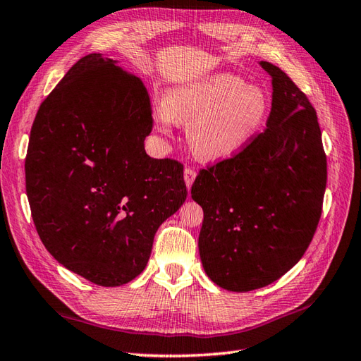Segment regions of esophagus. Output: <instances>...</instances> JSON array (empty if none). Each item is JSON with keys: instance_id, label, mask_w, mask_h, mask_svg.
Here are the masks:
<instances>
[{"instance_id": "obj_1", "label": "esophagus", "mask_w": 361, "mask_h": 361, "mask_svg": "<svg viewBox=\"0 0 361 361\" xmlns=\"http://www.w3.org/2000/svg\"><path fill=\"white\" fill-rule=\"evenodd\" d=\"M183 179H185L187 187L191 188L192 182H195V179H196V171H195V169H190V166H187L185 171H183Z\"/></svg>"}]
</instances>
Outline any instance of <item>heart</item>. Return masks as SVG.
<instances>
[{"label":"heart","mask_w":361,"mask_h":361,"mask_svg":"<svg viewBox=\"0 0 361 361\" xmlns=\"http://www.w3.org/2000/svg\"><path fill=\"white\" fill-rule=\"evenodd\" d=\"M269 98L257 85L231 73H214L176 87L154 113V124L169 135L176 121H187V137L204 159H228L245 150L265 127Z\"/></svg>","instance_id":"obj_1"}]
</instances>
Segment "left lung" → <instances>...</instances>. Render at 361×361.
<instances>
[{
  "label": "left lung",
  "mask_w": 361,
  "mask_h": 361,
  "mask_svg": "<svg viewBox=\"0 0 361 361\" xmlns=\"http://www.w3.org/2000/svg\"><path fill=\"white\" fill-rule=\"evenodd\" d=\"M272 79L267 130L230 159L200 170L191 197L204 209L199 254L224 289L267 286L302 259L322 216L326 156L317 114L283 70Z\"/></svg>",
  "instance_id": "left-lung-1"
}]
</instances>
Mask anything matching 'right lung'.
<instances>
[{"label": "right lung", "mask_w": 361, "mask_h": 361, "mask_svg": "<svg viewBox=\"0 0 361 361\" xmlns=\"http://www.w3.org/2000/svg\"><path fill=\"white\" fill-rule=\"evenodd\" d=\"M101 54L81 58L42 101L25 156V191L44 247L99 286L137 277L157 228L187 199L183 166L153 159L150 96Z\"/></svg>", "instance_id": "add662e5"}]
</instances>
